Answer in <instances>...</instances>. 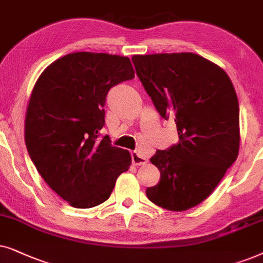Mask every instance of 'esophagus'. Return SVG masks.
<instances>
[{
    "label": "esophagus",
    "instance_id": "1",
    "mask_svg": "<svg viewBox=\"0 0 263 263\" xmlns=\"http://www.w3.org/2000/svg\"><path fill=\"white\" fill-rule=\"evenodd\" d=\"M131 159H132V163L136 164V166H141V164H144L148 162V160H146L143 155H141L138 152H132Z\"/></svg>",
    "mask_w": 263,
    "mask_h": 263
}]
</instances>
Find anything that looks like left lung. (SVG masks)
Wrapping results in <instances>:
<instances>
[{"label":"left lung","mask_w":263,"mask_h":263,"mask_svg":"<svg viewBox=\"0 0 263 263\" xmlns=\"http://www.w3.org/2000/svg\"><path fill=\"white\" fill-rule=\"evenodd\" d=\"M136 73L163 119L174 115L179 142L157 150L153 203L183 212L212 194L237 160L239 104L226 72L192 52L132 56Z\"/></svg>","instance_id":"1"}]
</instances>
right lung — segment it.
<instances>
[{
  "instance_id": "1",
  "label": "right lung",
  "mask_w": 263,
  "mask_h": 263,
  "mask_svg": "<svg viewBox=\"0 0 263 263\" xmlns=\"http://www.w3.org/2000/svg\"><path fill=\"white\" fill-rule=\"evenodd\" d=\"M135 78L126 56L73 52L38 78L25 119L27 152L51 190L74 208L109 198L117 178L128 170L127 150L99 141L108 91Z\"/></svg>"
}]
</instances>
